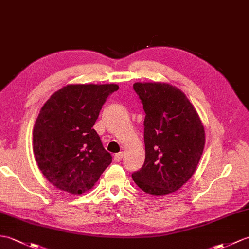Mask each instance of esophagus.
<instances>
[{
    "label": "esophagus",
    "instance_id": "34e87169",
    "mask_svg": "<svg viewBox=\"0 0 249 249\" xmlns=\"http://www.w3.org/2000/svg\"><path fill=\"white\" fill-rule=\"evenodd\" d=\"M123 152H120V153H118V154H115L114 155V161H115V162H120V161L121 160H122V158H123Z\"/></svg>",
    "mask_w": 249,
    "mask_h": 249
}]
</instances>
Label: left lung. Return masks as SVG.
I'll return each mask as SVG.
<instances>
[{
    "label": "left lung",
    "mask_w": 249,
    "mask_h": 249,
    "mask_svg": "<svg viewBox=\"0 0 249 249\" xmlns=\"http://www.w3.org/2000/svg\"><path fill=\"white\" fill-rule=\"evenodd\" d=\"M143 105L145 161L131 174L145 193L175 192L192 177L205 147L203 123L188 97L165 83H136Z\"/></svg>",
    "instance_id": "1"
}]
</instances>
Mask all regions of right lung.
<instances>
[{
	"label": "right lung",
	"mask_w": 249,
	"mask_h": 249,
	"mask_svg": "<svg viewBox=\"0 0 249 249\" xmlns=\"http://www.w3.org/2000/svg\"><path fill=\"white\" fill-rule=\"evenodd\" d=\"M118 85H68L40 110L33 131L35 158L54 187L71 194L90 190L112 157L93 129Z\"/></svg>",
	"instance_id": "obj_1"
}]
</instances>
